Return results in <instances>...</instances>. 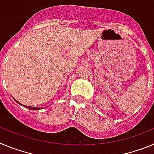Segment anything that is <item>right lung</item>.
<instances>
[{"instance_id":"right-lung-1","label":"right lung","mask_w":154,"mask_h":154,"mask_svg":"<svg viewBox=\"0 0 154 154\" xmlns=\"http://www.w3.org/2000/svg\"><path fill=\"white\" fill-rule=\"evenodd\" d=\"M16 102H17V103H19V104H20V105H21V106H23L26 107V108H28V109H30L37 110V109H40V108H37V107H31V106H24V105H22V104H21V103H18V102H17V101H16Z\"/></svg>"}]
</instances>
